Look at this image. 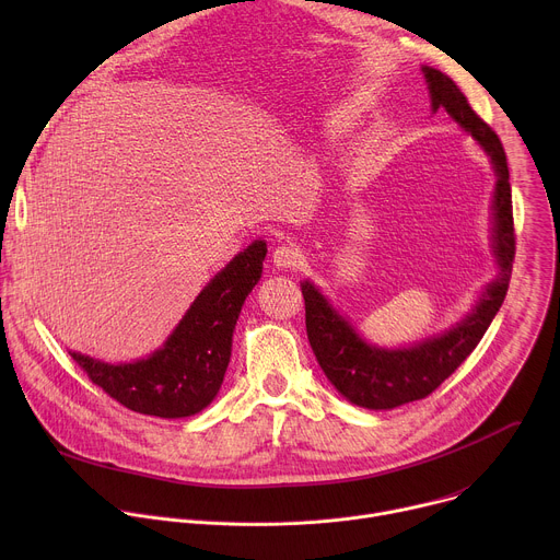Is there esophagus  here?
<instances>
[{
    "label": "esophagus",
    "instance_id": "1",
    "mask_svg": "<svg viewBox=\"0 0 560 560\" xmlns=\"http://www.w3.org/2000/svg\"><path fill=\"white\" fill-rule=\"evenodd\" d=\"M301 250L294 246V244H281L275 248L272 253V264L281 270H292L301 264Z\"/></svg>",
    "mask_w": 560,
    "mask_h": 560
}]
</instances>
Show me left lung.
Returning <instances> with one entry per match:
<instances>
[{"instance_id":"obj_1","label":"left lung","mask_w":560,"mask_h":560,"mask_svg":"<svg viewBox=\"0 0 560 560\" xmlns=\"http://www.w3.org/2000/svg\"><path fill=\"white\" fill-rule=\"evenodd\" d=\"M423 74L432 110L436 113L439 108H445L447 115L492 159L497 173L492 248L499 264V277L452 330L398 350L365 343L322 292L310 281L301 283L305 299V330L318 365L350 404L368 410H392L425 398L471 354L505 301L516 253L510 171L499 135L471 110L467 97L445 72L423 66Z\"/></svg>"}]
</instances>
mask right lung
Listing matches in <instances>:
<instances>
[{
	"label": "right lung",
	"mask_w": 560,
	"mask_h": 560,
	"mask_svg": "<svg viewBox=\"0 0 560 560\" xmlns=\"http://www.w3.org/2000/svg\"><path fill=\"white\" fill-rule=\"evenodd\" d=\"M266 253L264 242L238 253L199 292L166 343L148 359L113 365L79 352L70 357L95 385L132 412L162 419L201 412L223 383L236 318L261 279Z\"/></svg>",
	"instance_id": "1"
}]
</instances>
